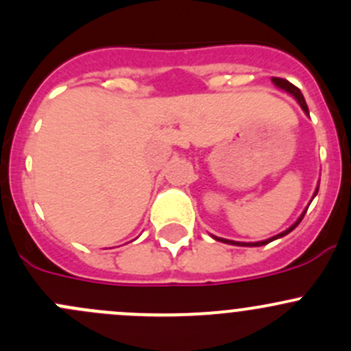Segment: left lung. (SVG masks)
I'll return each mask as SVG.
<instances>
[{"mask_svg": "<svg viewBox=\"0 0 351 351\" xmlns=\"http://www.w3.org/2000/svg\"><path fill=\"white\" fill-rule=\"evenodd\" d=\"M271 83H274L275 86L278 88V90L285 91V93H289L290 97H293V98H295V100H297V104H299V105H300V108L304 110V113H306V115H309V108H307V104H306V100H304V97H302V93H300V90H299V88H295V86H293L292 83H289V81H287V80H282V77H271ZM317 190H319V183H317L316 190H314V193H313V198L317 195ZM313 198H311V202H313ZM311 202H309V204H311ZM309 204H307V207H309ZM307 207L304 208V212H302V214L299 215V219H297V221L293 222V224L290 226V228H287L285 231L278 232L277 236H271V238L265 239V241L241 243V241H231V239L217 238V236H214V234H210V236H212V238L215 239V241H221V243H226V244H232V246H250V247H253V246H263V244H268V243L275 241V239H280V238H284V236L289 234V232H292L293 229H295L297 226H299V222L302 221V217H304V215H306V210H307Z\"/></svg>", "mask_w": 351, "mask_h": 351, "instance_id": "1", "label": "left lung"}]
</instances>
